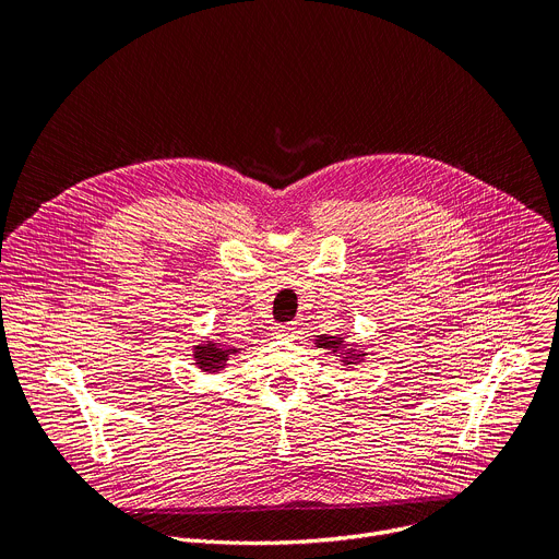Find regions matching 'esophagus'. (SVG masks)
I'll return each mask as SVG.
<instances>
[{"instance_id": "esophagus-1", "label": "esophagus", "mask_w": 559, "mask_h": 559, "mask_svg": "<svg viewBox=\"0 0 559 559\" xmlns=\"http://www.w3.org/2000/svg\"><path fill=\"white\" fill-rule=\"evenodd\" d=\"M300 334L298 323H287V325H276L274 328V336L276 338H296Z\"/></svg>"}]
</instances>
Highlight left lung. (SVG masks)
<instances>
[{"label": "left lung", "instance_id": "obj_1", "mask_svg": "<svg viewBox=\"0 0 559 559\" xmlns=\"http://www.w3.org/2000/svg\"><path fill=\"white\" fill-rule=\"evenodd\" d=\"M343 343H345V341H343L341 336H318V341H316L318 347L330 349L332 354H338V352L343 349ZM358 358H362V354H354V349H352V352H345L343 362H345V365H352V362H356Z\"/></svg>", "mask_w": 559, "mask_h": 559}]
</instances>
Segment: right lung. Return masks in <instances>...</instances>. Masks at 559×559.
I'll list each match as a JSON object with an SVG mask.
<instances>
[{
  "instance_id": "right-lung-1",
  "label": "right lung",
  "mask_w": 559,
  "mask_h": 559,
  "mask_svg": "<svg viewBox=\"0 0 559 559\" xmlns=\"http://www.w3.org/2000/svg\"><path fill=\"white\" fill-rule=\"evenodd\" d=\"M231 354H236V349H231V347H229V349L218 347V345L212 343V341H207L205 345H197V347H194L197 367H199L201 371H210V373L221 371L223 365H225V360H227Z\"/></svg>"
}]
</instances>
